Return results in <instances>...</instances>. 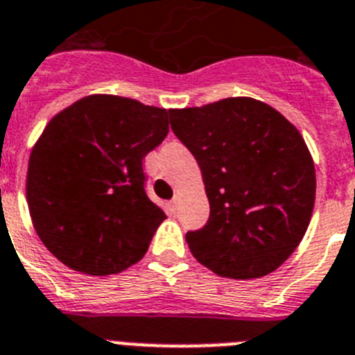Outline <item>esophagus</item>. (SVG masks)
I'll use <instances>...</instances> for the list:
<instances>
[{
  "label": "esophagus",
  "instance_id": "34e87169",
  "mask_svg": "<svg viewBox=\"0 0 355 355\" xmlns=\"http://www.w3.org/2000/svg\"><path fill=\"white\" fill-rule=\"evenodd\" d=\"M178 205H180V199L174 198L172 201H168V210H171L172 214H175V211H178Z\"/></svg>",
  "mask_w": 355,
  "mask_h": 355
}]
</instances>
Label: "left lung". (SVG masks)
Returning a JSON list of instances; mask_svg holds the SVG:
<instances>
[{
    "label": "left lung",
    "mask_w": 355,
    "mask_h": 355,
    "mask_svg": "<svg viewBox=\"0 0 355 355\" xmlns=\"http://www.w3.org/2000/svg\"><path fill=\"white\" fill-rule=\"evenodd\" d=\"M171 127L198 159L210 202L208 223L187 233L196 260L232 280L280 268L304 239L316 198L298 129L250 96L171 109Z\"/></svg>",
    "instance_id": "left-lung-1"
}]
</instances>
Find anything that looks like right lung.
I'll return each instance as SVG.
<instances>
[{"label":"right lung","instance_id":"1","mask_svg":"<svg viewBox=\"0 0 355 355\" xmlns=\"http://www.w3.org/2000/svg\"><path fill=\"white\" fill-rule=\"evenodd\" d=\"M171 111L116 95L77 100L46 123L26 172L42 244L84 275H116L144 259L165 211L145 193L141 159L165 140Z\"/></svg>","mask_w":355,"mask_h":355}]
</instances>
